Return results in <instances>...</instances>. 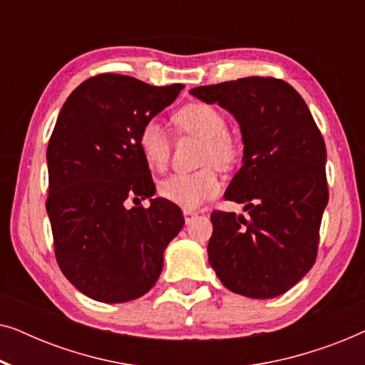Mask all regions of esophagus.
Segmentation results:
<instances>
[{
    "mask_svg": "<svg viewBox=\"0 0 365 365\" xmlns=\"http://www.w3.org/2000/svg\"><path fill=\"white\" fill-rule=\"evenodd\" d=\"M182 214H184V219H186V222L191 221L192 217H196V212H194V211H189V209H184Z\"/></svg>",
    "mask_w": 365,
    "mask_h": 365,
    "instance_id": "1",
    "label": "esophagus"
}]
</instances>
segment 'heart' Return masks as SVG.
Listing matches in <instances>:
<instances>
[{
	"instance_id": "1",
	"label": "heart",
	"mask_w": 365,
	"mask_h": 365,
	"mask_svg": "<svg viewBox=\"0 0 365 365\" xmlns=\"http://www.w3.org/2000/svg\"><path fill=\"white\" fill-rule=\"evenodd\" d=\"M174 123L182 131L204 139L202 164L227 168L239 156V143L226 133V119L211 104H187L174 114ZM139 149L149 166L163 169L169 159L168 133L158 121H148L139 133ZM163 197L184 209H196L221 191V179L214 168L197 173L173 174L161 182Z\"/></svg>"
}]
</instances>
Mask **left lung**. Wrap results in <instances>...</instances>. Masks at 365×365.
<instances>
[{"mask_svg":"<svg viewBox=\"0 0 365 365\" xmlns=\"http://www.w3.org/2000/svg\"><path fill=\"white\" fill-rule=\"evenodd\" d=\"M234 116L242 166L226 199L247 216L212 212L209 264L229 291L271 299L289 291L316 262L327 206L326 144L307 104L291 84L241 78L189 91Z\"/></svg>","mask_w":365,"mask_h":365,"instance_id":"8db88e82","label":"left lung"}]
</instances>
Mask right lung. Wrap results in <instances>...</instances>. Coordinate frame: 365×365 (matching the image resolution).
<instances>
[{
  "instance_id": "right-lung-1",
  "label": "right lung",
  "mask_w": 365,
  "mask_h": 365,
  "mask_svg": "<svg viewBox=\"0 0 365 365\" xmlns=\"http://www.w3.org/2000/svg\"><path fill=\"white\" fill-rule=\"evenodd\" d=\"M182 88L99 74L79 84L59 111L46 151V211L59 269L94 301L144 296L184 226L176 204L153 199L156 186L138 143L144 124ZM129 198H149L150 207L128 208Z\"/></svg>"
}]
</instances>
